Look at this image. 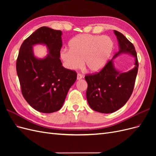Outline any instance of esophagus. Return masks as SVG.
Here are the masks:
<instances>
[{
	"label": "esophagus",
	"mask_w": 156,
	"mask_h": 156,
	"mask_svg": "<svg viewBox=\"0 0 156 156\" xmlns=\"http://www.w3.org/2000/svg\"><path fill=\"white\" fill-rule=\"evenodd\" d=\"M83 78V76L81 74H80V73L77 74V80H80V79H81Z\"/></svg>",
	"instance_id": "34e87169"
}]
</instances>
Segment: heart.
Instances as JSON below:
<instances>
[{
	"instance_id": "1",
	"label": "heart",
	"mask_w": 156,
	"mask_h": 156,
	"mask_svg": "<svg viewBox=\"0 0 156 156\" xmlns=\"http://www.w3.org/2000/svg\"><path fill=\"white\" fill-rule=\"evenodd\" d=\"M69 49L60 51L64 66L75 70L83 65L89 72H100L105 67L112 54L114 44L107 36L79 34L69 42Z\"/></svg>"
}]
</instances>
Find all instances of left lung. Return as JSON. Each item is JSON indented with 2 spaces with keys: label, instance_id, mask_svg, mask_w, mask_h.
Returning <instances> with one entry per match:
<instances>
[{
  "label": "left lung",
  "instance_id": "1",
  "mask_svg": "<svg viewBox=\"0 0 156 156\" xmlns=\"http://www.w3.org/2000/svg\"><path fill=\"white\" fill-rule=\"evenodd\" d=\"M119 43V51L100 72L87 75L88 84L87 99L94 111L101 113H112L123 107L132 92L138 72V60L133 45L122 33L114 30ZM127 54L135 59V67L127 73L115 69L113 59L120 54Z\"/></svg>",
  "mask_w": 156,
  "mask_h": 156
}]
</instances>
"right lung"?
<instances>
[{
	"mask_svg": "<svg viewBox=\"0 0 156 156\" xmlns=\"http://www.w3.org/2000/svg\"><path fill=\"white\" fill-rule=\"evenodd\" d=\"M62 35L60 30L39 28L23 42L17 59L23 96L33 108L43 113L60 110L77 79L76 72L64 68L60 59ZM36 44L46 46L48 54L44 58L34 55L33 47Z\"/></svg>",
	"mask_w": 156,
	"mask_h": 156,
	"instance_id": "obj_1",
	"label": "right lung"
}]
</instances>
